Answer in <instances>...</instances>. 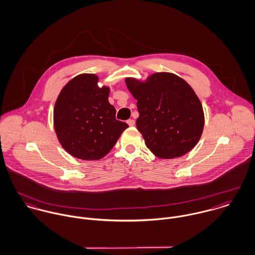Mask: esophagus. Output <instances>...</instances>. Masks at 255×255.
<instances>
[{
    "instance_id": "esophagus-1",
    "label": "esophagus",
    "mask_w": 255,
    "mask_h": 255,
    "mask_svg": "<svg viewBox=\"0 0 255 255\" xmlns=\"http://www.w3.org/2000/svg\"><path fill=\"white\" fill-rule=\"evenodd\" d=\"M127 123L129 126H134L135 125V120L134 119H129L127 120Z\"/></svg>"
}]
</instances>
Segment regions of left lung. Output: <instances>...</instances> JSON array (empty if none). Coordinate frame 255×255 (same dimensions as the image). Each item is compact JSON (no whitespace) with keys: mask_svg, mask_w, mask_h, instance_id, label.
<instances>
[{"mask_svg":"<svg viewBox=\"0 0 255 255\" xmlns=\"http://www.w3.org/2000/svg\"><path fill=\"white\" fill-rule=\"evenodd\" d=\"M125 82L138 101L137 129L152 153L160 158H173L196 146L203 132V107L183 79L156 73L145 83L133 78Z\"/></svg>","mask_w":255,"mask_h":255,"instance_id":"8db88e82","label":"left lung"}]
</instances>
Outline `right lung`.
Returning a JSON list of instances; mask_svg holds the SVG:
<instances>
[{"label": "right lung", "mask_w": 255, "mask_h": 255, "mask_svg": "<svg viewBox=\"0 0 255 255\" xmlns=\"http://www.w3.org/2000/svg\"><path fill=\"white\" fill-rule=\"evenodd\" d=\"M99 78L82 74L61 91L54 107V127L62 147L73 156L96 160L110 152L128 124L116 120L109 89Z\"/></svg>", "instance_id": "right-lung-1"}]
</instances>
